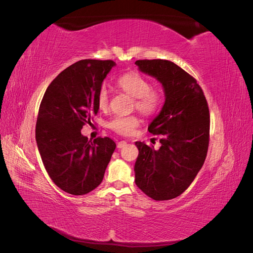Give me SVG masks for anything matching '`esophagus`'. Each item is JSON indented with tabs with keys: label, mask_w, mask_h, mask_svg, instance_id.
<instances>
[{
	"label": "esophagus",
	"mask_w": 253,
	"mask_h": 253,
	"mask_svg": "<svg viewBox=\"0 0 253 253\" xmlns=\"http://www.w3.org/2000/svg\"><path fill=\"white\" fill-rule=\"evenodd\" d=\"M126 145V141L121 140V141H119V142L117 143V148H118V149H122V148H125Z\"/></svg>",
	"instance_id": "34e87169"
}]
</instances>
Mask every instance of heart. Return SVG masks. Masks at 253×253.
Listing matches in <instances>:
<instances>
[{"mask_svg": "<svg viewBox=\"0 0 253 253\" xmlns=\"http://www.w3.org/2000/svg\"><path fill=\"white\" fill-rule=\"evenodd\" d=\"M118 87L134 98L133 106L144 116L155 115L164 101V94L159 88L151 87V82L148 78L137 72H129L122 75L117 81ZM97 102L101 111L108 110L110 103V95L106 88L99 90ZM139 118L131 116H116L109 122V127L120 135H128L139 126Z\"/></svg>", "mask_w": 253, "mask_h": 253, "instance_id": "obj_1", "label": "heart"}]
</instances>
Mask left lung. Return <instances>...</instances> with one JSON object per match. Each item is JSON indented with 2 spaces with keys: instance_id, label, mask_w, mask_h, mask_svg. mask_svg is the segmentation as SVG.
<instances>
[{
  "instance_id": "left-lung-1",
  "label": "left lung",
  "mask_w": 253,
  "mask_h": 253,
  "mask_svg": "<svg viewBox=\"0 0 253 253\" xmlns=\"http://www.w3.org/2000/svg\"><path fill=\"white\" fill-rule=\"evenodd\" d=\"M139 71L156 78L166 100L148 129L159 135L160 148L137 141L135 182L155 201L179 196L205 163L209 145L210 114L202 87L181 67L168 60H137Z\"/></svg>"
}]
</instances>
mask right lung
Wrapping results in <instances>:
<instances>
[{"mask_svg":"<svg viewBox=\"0 0 253 253\" xmlns=\"http://www.w3.org/2000/svg\"><path fill=\"white\" fill-rule=\"evenodd\" d=\"M115 65L112 60H80L51 81L41 101L38 149L51 180L70 194H86L100 185L116 149L109 137L91 141L81 134L98 113L99 90Z\"/></svg>","mask_w":253,"mask_h":253,"instance_id":"right-lung-1","label":"right lung"}]
</instances>
